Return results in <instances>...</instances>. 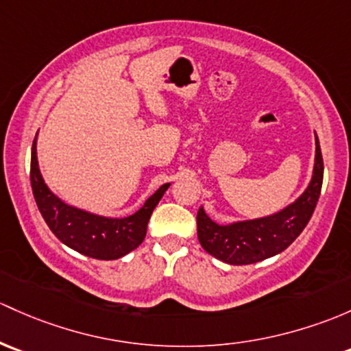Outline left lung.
I'll return each mask as SVG.
<instances>
[{
    "mask_svg": "<svg viewBox=\"0 0 351 351\" xmlns=\"http://www.w3.org/2000/svg\"><path fill=\"white\" fill-rule=\"evenodd\" d=\"M323 185V156L316 136V156L311 182L304 193L274 215L228 225L213 222L205 210H198L197 227L202 247L219 261L232 265L259 263L282 252L304 230L318 204Z\"/></svg>",
    "mask_w": 351,
    "mask_h": 351,
    "instance_id": "1",
    "label": "left lung"
}]
</instances>
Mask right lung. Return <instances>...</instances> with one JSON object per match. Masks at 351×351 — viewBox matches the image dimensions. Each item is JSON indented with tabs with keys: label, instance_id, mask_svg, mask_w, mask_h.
<instances>
[{
	"label": "right lung",
	"instance_id": "1",
	"mask_svg": "<svg viewBox=\"0 0 351 351\" xmlns=\"http://www.w3.org/2000/svg\"><path fill=\"white\" fill-rule=\"evenodd\" d=\"M29 180L40 213L58 241L84 256L99 261L119 259L145 241L151 213L169 186V183L161 185L138 212L124 219H109L75 208L51 193L43 182L36 160V138L32 146Z\"/></svg>",
	"mask_w": 351,
	"mask_h": 351
}]
</instances>
